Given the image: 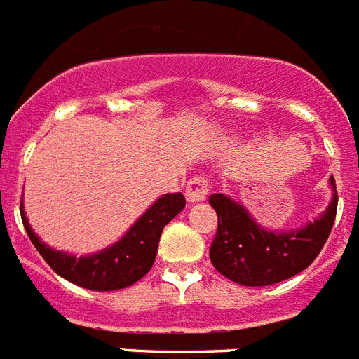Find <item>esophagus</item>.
<instances>
[{
	"instance_id": "obj_1",
	"label": "esophagus",
	"mask_w": 359,
	"mask_h": 359,
	"mask_svg": "<svg viewBox=\"0 0 359 359\" xmlns=\"http://www.w3.org/2000/svg\"><path fill=\"white\" fill-rule=\"evenodd\" d=\"M208 195V182L206 179L203 177H195L188 182L186 186V198H188V203L195 204V203H203L204 198Z\"/></svg>"
}]
</instances>
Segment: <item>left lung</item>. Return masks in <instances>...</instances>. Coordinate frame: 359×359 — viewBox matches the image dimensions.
<instances>
[{"label": "left lung", "mask_w": 359, "mask_h": 359, "mask_svg": "<svg viewBox=\"0 0 359 359\" xmlns=\"http://www.w3.org/2000/svg\"><path fill=\"white\" fill-rule=\"evenodd\" d=\"M332 201L321 215L299 230H266L252 219L245 206L224 194L210 195L217 212V233L210 259L217 272L245 287H268L312 264L327 243L338 210L336 180L330 177Z\"/></svg>", "instance_id": "obj_1"}]
</instances>
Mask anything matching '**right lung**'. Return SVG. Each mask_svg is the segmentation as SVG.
<instances>
[{"mask_svg": "<svg viewBox=\"0 0 359 359\" xmlns=\"http://www.w3.org/2000/svg\"><path fill=\"white\" fill-rule=\"evenodd\" d=\"M184 206L186 198L182 194L162 195L126 231L122 239L102 252L82 257L65 254L41 243L27 221L23 203L20 212L27 236L54 272L87 290L109 292L131 287L151 270L164 226L175 215H179Z\"/></svg>", "mask_w": 359, "mask_h": 359, "instance_id": "obj_1", "label": "right lung"}]
</instances>
